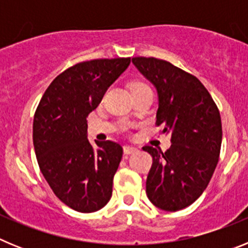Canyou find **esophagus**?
<instances>
[{
    "label": "esophagus",
    "mask_w": 248,
    "mask_h": 248,
    "mask_svg": "<svg viewBox=\"0 0 248 248\" xmlns=\"http://www.w3.org/2000/svg\"><path fill=\"white\" fill-rule=\"evenodd\" d=\"M123 150H124V154L125 155H130V154H133V153H135V151L138 150V148H135V146H131V145H125L124 148H123Z\"/></svg>",
    "instance_id": "1"
}]
</instances>
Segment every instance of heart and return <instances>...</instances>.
Returning a JSON list of instances; mask_svg holds the SVG:
<instances>
[{
	"label": "heart",
	"instance_id": "heart-1",
	"mask_svg": "<svg viewBox=\"0 0 248 248\" xmlns=\"http://www.w3.org/2000/svg\"><path fill=\"white\" fill-rule=\"evenodd\" d=\"M143 87H148V85L145 84V83L143 82H139V80H137V82H133L130 85V89L131 91H134V89H138V88H143Z\"/></svg>",
	"mask_w": 248,
	"mask_h": 248
}]
</instances>
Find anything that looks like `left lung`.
<instances>
[{
    "instance_id": "8db88e82",
    "label": "left lung",
    "mask_w": 248,
    "mask_h": 248,
    "mask_svg": "<svg viewBox=\"0 0 248 248\" xmlns=\"http://www.w3.org/2000/svg\"><path fill=\"white\" fill-rule=\"evenodd\" d=\"M133 63L156 87L157 126L171 133V146H144L153 156L146 195L156 207L177 211L205 191L220 156L222 124L217 105L202 83L170 62L135 57Z\"/></svg>"
}]
</instances>
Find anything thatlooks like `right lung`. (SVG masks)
I'll use <instances>...</instances> for the list:
<instances>
[{
    "instance_id": "1",
    "label": "right lung",
    "mask_w": 248,
    "mask_h": 248,
    "mask_svg": "<svg viewBox=\"0 0 248 248\" xmlns=\"http://www.w3.org/2000/svg\"><path fill=\"white\" fill-rule=\"evenodd\" d=\"M130 58L80 62L57 76L34 113L33 145L43 176L57 198L79 212H94L111 198L123 148L87 139V118Z\"/></svg>"
}]
</instances>
